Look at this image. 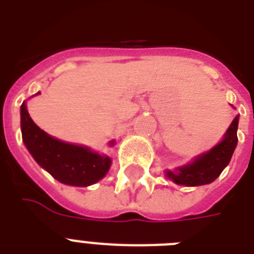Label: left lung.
I'll return each instance as SVG.
<instances>
[{
  "label": "left lung",
  "mask_w": 254,
  "mask_h": 254,
  "mask_svg": "<svg viewBox=\"0 0 254 254\" xmlns=\"http://www.w3.org/2000/svg\"><path fill=\"white\" fill-rule=\"evenodd\" d=\"M239 116L233 119L231 127L220 143L211 150L199 155L186 166L178 167L175 171H166V175L177 185L203 186L212 183L229 163L237 145Z\"/></svg>",
  "instance_id": "obj_1"
}]
</instances>
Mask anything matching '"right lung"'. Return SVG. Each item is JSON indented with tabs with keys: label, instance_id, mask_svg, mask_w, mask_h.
Segmentation results:
<instances>
[{
	"label": "right lung",
	"instance_id": "add662e5",
	"mask_svg": "<svg viewBox=\"0 0 254 254\" xmlns=\"http://www.w3.org/2000/svg\"><path fill=\"white\" fill-rule=\"evenodd\" d=\"M21 130L25 146L38 165L64 185L91 186L103 179L111 167L108 155L59 141L42 130L30 117L25 101L21 105ZM111 145L115 142L112 141Z\"/></svg>",
	"mask_w": 254,
	"mask_h": 254
}]
</instances>
